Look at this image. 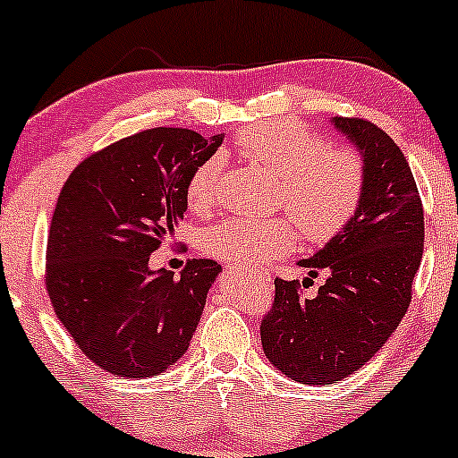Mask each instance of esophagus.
Returning <instances> with one entry per match:
<instances>
[{
	"mask_svg": "<svg viewBox=\"0 0 458 458\" xmlns=\"http://www.w3.org/2000/svg\"><path fill=\"white\" fill-rule=\"evenodd\" d=\"M248 278L256 280V283H265V280H269V274H254V276H248Z\"/></svg>",
	"mask_w": 458,
	"mask_h": 458,
	"instance_id": "1",
	"label": "esophagus"
}]
</instances>
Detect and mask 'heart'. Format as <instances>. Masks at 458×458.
Segmentation results:
<instances>
[{
  "instance_id": "heart-1",
  "label": "heart",
  "mask_w": 458,
  "mask_h": 458,
  "mask_svg": "<svg viewBox=\"0 0 458 458\" xmlns=\"http://www.w3.org/2000/svg\"><path fill=\"white\" fill-rule=\"evenodd\" d=\"M237 148L280 178L274 206L286 215L228 217L202 233V250L241 269H259L289 254L298 230L310 245L339 237L359 213L368 189L365 160L352 148H328L313 128L267 122L241 130ZM225 163L208 156L189 175L187 202L195 213L219 204Z\"/></svg>"
}]
</instances>
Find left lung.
<instances>
[{"instance_id": "8db88e82", "label": "left lung", "mask_w": 458, "mask_h": 458, "mask_svg": "<svg viewBox=\"0 0 458 458\" xmlns=\"http://www.w3.org/2000/svg\"><path fill=\"white\" fill-rule=\"evenodd\" d=\"M333 122L363 152V202L339 237L300 260L310 276L328 271L319 293L302 300L300 280L276 278L260 321L267 359L302 385H333L383 348L409 310L424 254V208L402 149L368 119Z\"/></svg>"}]
</instances>
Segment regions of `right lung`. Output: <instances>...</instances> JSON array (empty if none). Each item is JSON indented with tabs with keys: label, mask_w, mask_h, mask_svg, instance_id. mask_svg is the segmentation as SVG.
Here are the masks:
<instances>
[{
	"label": "right lung",
	"mask_w": 458,
	"mask_h": 458,
	"mask_svg": "<svg viewBox=\"0 0 458 458\" xmlns=\"http://www.w3.org/2000/svg\"><path fill=\"white\" fill-rule=\"evenodd\" d=\"M221 134L152 128L98 149L69 174L45 252L60 324L98 368L149 378L189 348L217 260L189 259L180 278L148 267L187 210L189 175Z\"/></svg>",
	"instance_id": "right-lung-1"
}]
</instances>
